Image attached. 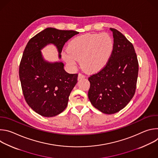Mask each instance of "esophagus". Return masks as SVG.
I'll list each match as a JSON object with an SVG mask.
<instances>
[{
  "mask_svg": "<svg viewBox=\"0 0 158 158\" xmlns=\"http://www.w3.org/2000/svg\"><path fill=\"white\" fill-rule=\"evenodd\" d=\"M84 77H85V76L83 75L82 74L79 73V74H78V79H79H79H82V78H84Z\"/></svg>",
  "mask_w": 158,
  "mask_h": 158,
  "instance_id": "esophagus-1",
  "label": "esophagus"
}]
</instances>
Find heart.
<instances>
[{
	"label": "heart",
	"mask_w": 158,
	"mask_h": 158,
	"mask_svg": "<svg viewBox=\"0 0 158 158\" xmlns=\"http://www.w3.org/2000/svg\"><path fill=\"white\" fill-rule=\"evenodd\" d=\"M114 49V42L107 33L87 34L71 40L68 50L62 55L66 62L73 67L81 60L82 69L90 73L104 68Z\"/></svg>",
	"instance_id": "obj_1"
}]
</instances>
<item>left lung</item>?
Masks as SVG:
<instances>
[{"mask_svg": "<svg viewBox=\"0 0 158 158\" xmlns=\"http://www.w3.org/2000/svg\"><path fill=\"white\" fill-rule=\"evenodd\" d=\"M114 49L104 68L88 78V98L93 106L107 114L123 109L136 89L139 64L133 45L118 30L110 28Z\"/></svg>", "mask_w": 158, "mask_h": 158, "instance_id": "1", "label": "left lung"}]
</instances>
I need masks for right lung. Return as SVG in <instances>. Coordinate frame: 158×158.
Wrapping results in <instances>:
<instances>
[{"label": "right lung", "mask_w": 158, "mask_h": 158, "mask_svg": "<svg viewBox=\"0 0 158 158\" xmlns=\"http://www.w3.org/2000/svg\"><path fill=\"white\" fill-rule=\"evenodd\" d=\"M77 34L49 27L31 38L24 51L19 65L22 93L27 104L42 116H56L66 108L78 74L67 73L61 62L46 61L40 50L53 44L60 58L65 43Z\"/></svg>", "instance_id": "obj_1"}]
</instances>
